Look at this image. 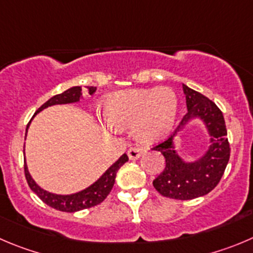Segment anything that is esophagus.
<instances>
[{
  "mask_svg": "<svg viewBox=\"0 0 253 253\" xmlns=\"http://www.w3.org/2000/svg\"><path fill=\"white\" fill-rule=\"evenodd\" d=\"M142 153H143V150L140 147H131V148H128V151H127L128 159L132 160V161H133V160L140 159Z\"/></svg>",
  "mask_w": 253,
  "mask_h": 253,
  "instance_id": "esophagus-1",
  "label": "esophagus"
}]
</instances>
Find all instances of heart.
<instances>
[{
	"instance_id": "heart-1",
	"label": "heart",
	"mask_w": 253,
	"mask_h": 253,
	"mask_svg": "<svg viewBox=\"0 0 253 253\" xmlns=\"http://www.w3.org/2000/svg\"><path fill=\"white\" fill-rule=\"evenodd\" d=\"M177 111L176 93L167 87L116 92L102 103V116L111 128L132 127L134 138L148 145L171 133Z\"/></svg>"
}]
</instances>
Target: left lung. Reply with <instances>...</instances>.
Segmentation results:
<instances>
[{"instance_id":"obj_1","label":"left lung","mask_w":253,"mask_h":253,"mask_svg":"<svg viewBox=\"0 0 253 253\" xmlns=\"http://www.w3.org/2000/svg\"><path fill=\"white\" fill-rule=\"evenodd\" d=\"M182 87L187 113L171 137L153 148L166 160V167L153 180V187L165 197L192 200L211 192L219 182L230 160V143L219 108L200 92L186 84ZM195 119L204 124L209 134V146L198 159L187 162L176 152L175 138Z\"/></svg>"}]
</instances>
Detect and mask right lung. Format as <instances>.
<instances>
[{
    "mask_svg": "<svg viewBox=\"0 0 253 253\" xmlns=\"http://www.w3.org/2000/svg\"><path fill=\"white\" fill-rule=\"evenodd\" d=\"M87 92L89 94H93L94 91H96V87L88 86L86 87ZM84 97V93H82V88L80 86H73L71 88L66 89L65 92L60 94H56L53 97L49 98L47 102H44L41 107L37 110V112L35 113V116L39 112H41L44 108L49 107V106H55V105H68V103H76L79 102L81 98ZM32 117V119H34ZM32 121V120H31ZM30 121V124H31ZM30 124L27 125V128H26V136H27V129ZM26 140V137H25ZM128 161V157L127 155H122L115 164L111 165L107 169L102 173V176L98 178L97 181H94L92 185H89L88 187H86L84 190L79 191L76 193H71V195H57V193H52L48 192V191L43 190L42 187H40L36 183V181L32 178V176L30 174V171H28V167L26 165L25 161V174H26V180H27L28 186L42 201L46 205L51 206L52 209H56L58 211L63 212H77L81 211V210L89 209V207H93L96 205L101 204V202L105 200L108 196V193L112 190L113 185H115L116 180V174H117V171L120 169V167L122 165H125V162Z\"/></svg>",
    "mask_w": 253,
    "mask_h": 253,
    "instance_id": "add662e5",
    "label": "right lung"
}]
</instances>
